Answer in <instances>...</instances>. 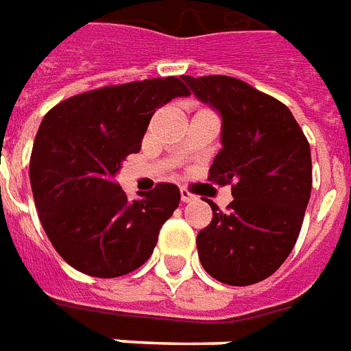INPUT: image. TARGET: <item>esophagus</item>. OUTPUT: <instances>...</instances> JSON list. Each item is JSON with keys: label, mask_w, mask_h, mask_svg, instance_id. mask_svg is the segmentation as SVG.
<instances>
[{"label": "esophagus", "mask_w": 351, "mask_h": 351, "mask_svg": "<svg viewBox=\"0 0 351 351\" xmlns=\"http://www.w3.org/2000/svg\"><path fill=\"white\" fill-rule=\"evenodd\" d=\"M193 200H196V196L187 189H181V202H193Z\"/></svg>", "instance_id": "34e87169"}]
</instances>
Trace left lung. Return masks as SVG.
<instances>
[{
    "mask_svg": "<svg viewBox=\"0 0 351 351\" xmlns=\"http://www.w3.org/2000/svg\"><path fill=\"white\" fill-rule=\"evenodd\" d=\"M196 98L223 117V149L208 181L230 185L227 211L208 200L211 223L196 236L204 270L228 285L263 282L282 267L299 238L312 156L289 108L228 75H183Z\"/></svg>",
    "mask_w": 351,
    "mask_h": 351,
    "instance_id": "left-lung-1",
    "label": "left lung"
}]
</instances>
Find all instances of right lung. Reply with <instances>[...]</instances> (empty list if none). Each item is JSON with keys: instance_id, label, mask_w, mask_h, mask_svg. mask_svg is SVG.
Instances as JSON below:
<instances>
[{"instance_id": "right-lung-1", "label": "right lung", "mask_w": 351, "mask_h": 351, "mask_svg": "<svg viewBox=\"0 0 351 351\" xmlns=\"http://www.w3.org/2000/svg\"><path fill=\"white\" fill-rule=\"evenodd\" d=\"M189 94L178 77H156L77 94L45 115L29 183L45 232L75 270L119 278L151 257L180 189L156 183L141 200H128L115 176L141 149L156 109Z\"/></svg>"}]
</instances>
